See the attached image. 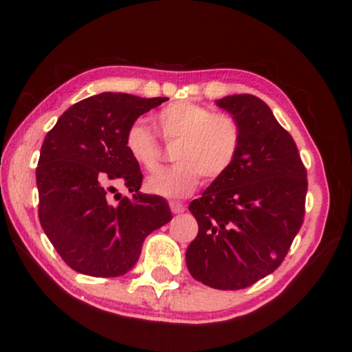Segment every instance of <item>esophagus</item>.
Listing matches in <instances>:
<instances>
[{"label": "esophagus", "mask_w": 352, "mask_h": 352, "mask_svg": "<svg viewBox=\"0 0 352 352\" xmlns=\"http://www.w3.org/2000/svg\"><path fill=\"white\" fill-rule=\"evenodd\" d=\"M170 208L175 214H179V213H184L186 211V206L179 204V201H170Z\"/></svg>", "instance_id": "esophagus-1"}]
</instances>
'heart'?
Segmentation results:
<instances>
[{
	"instance_id": "b5f03b06",
	"label": "heart",
	"mask_w": 352,
	"mask_h": 352,
	"mask_svg": "<svg viewBox=\"0 0 352 352\" xmlns=\"http://www.w3.org/2000/svg\"><path fill=\"white\" fill-rule=\"evenodd\" d=\"M158 128L166 142H179L177 165L152 175L147 189L152 194L182 199L205 181L223 177L237 160L242 147V126L229 113L214 112L208 105L177 100L157 113ZM124 148L139 166L155 171L162 163L163 148L144 122H133L124 131Z\"/></svg>"
}]
</instances>
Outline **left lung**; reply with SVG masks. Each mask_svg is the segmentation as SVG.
I'll list each match as a JSON object with an SVG mask.
<instances>
[{
  "label": "left lung",
  "instance_id": "left-lung-1",
  "mask_svg": "<svg viewBox=\"0 0 352 352\" xmlns=\"http://www.w3.org/2000/svg\"><path fill=\"white\" fill-rule=\"evenodd\" d=\"M216 105L239 120L242 147L234 166L189 210L199 234L186 252L190 276L218 290H240L280 266L305 219L306 168L290 133L253 94Z\"/></svg>",
  "mask_w": 352,
  "mask_h": 352
}]
</instances>
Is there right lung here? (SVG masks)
Instances as JSON below:
<instances>
[{"label": "right lung", "instance_id": "1", "mask_svg": "<svg viewBox=\"0 0 352 352\" xmlns=\"http://www.w3.org/2000/svg\"><path fill=\"white\" fill-rule=\"evenodd\" d=\"M166 98L102 93L65 110L46 134L36 166L41 228L67 266L118 277L138 263L142 243L173 214L166 200L139 192L142 173L124 148V131ZM134 191L113 206L109 191Z\"/></svg>", "mask_w": 352, "mask_h": 352}]
</instances>
